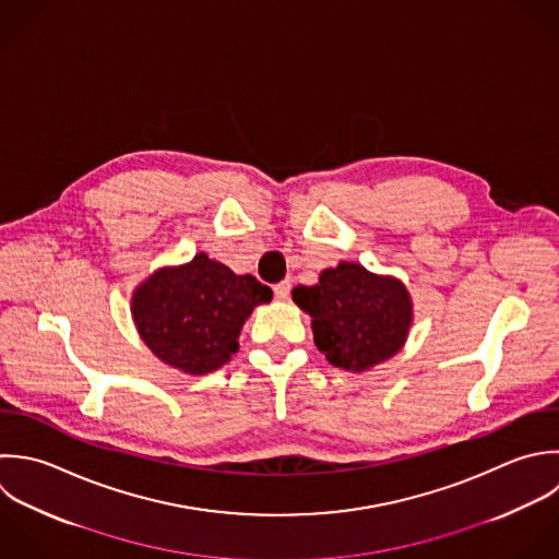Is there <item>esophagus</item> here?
Here are the masks:
<instances>
[{
    "mask_svg": "<svg viewBox=\"0 0 559 559\" xmlns=\"http://www.w3.org/2000/svg\"><path fill=\"white\" fill-rule=\"evenodd\" d=\"M289 292H292V281L287 278V281H281L278 285H274V296L278 298V300H285L287 296H289Z\"/></svg>",
    "mask_w": 559,
    "mask_h": 559,
    "instance_id": "obj_1",
    "label": "esophagus"
}]
</instances>
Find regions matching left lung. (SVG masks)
<instances>
[{
  "mask_svg": "<svg viewBox=\"0 0 559 559\" xmlns=\"http://www.w3.org/2000/svg\"><path fill=\"white\" fill-rule=\"evenodd\" d=\"M294 302L311 316L313 342L342 370L361 372L394 357L412 324V300L403 283L340 263L318 285H298Z\"/></svg>",
  "mask_w": 559,
  "mask_h": 559,
  "instance_id": "8db88e82",
  "label": "left lung"
}]
</instances>
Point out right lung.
I'll return each mask as SVG.
<instances>
[{"label": "right lung", "instance_id": "right-lung-1", "mask_svg": "<svg viewBox=\"0 0 559 559\" xmlns=\"http://www.w3.org/2000/svg\"><path fill=\"white\" fill-rule=\"evenodd\" d=\"M270 300L272 289L252 274L237 276L200 252L187 265L152 274L132 296V318L160 361L206 374L237 353L246 318Z\"/></svg>", "mask_w": 559, "mask_h": 559}]
</instances>
